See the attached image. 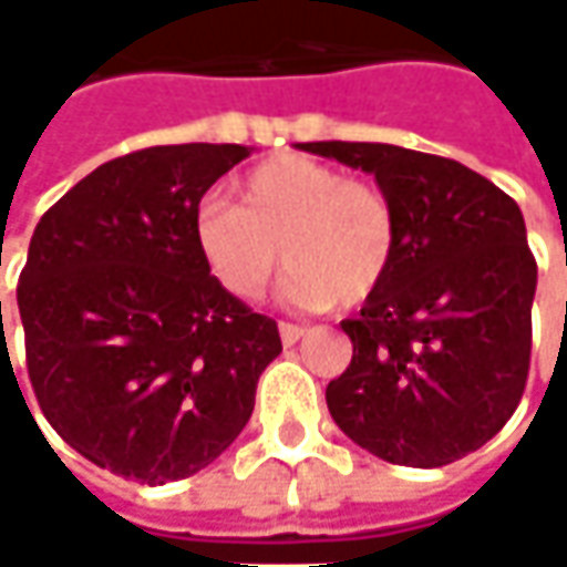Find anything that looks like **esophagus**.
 Returning a JSON list of instances; mask_svg holds the SVG:
<instances>
[{
    "mask_svg": "<svg viewBox=\"0 0 567 567\" xmlns=\"http://www.w3.org/2000/svg\"><path fill=\"white\" fill-rule=\"evenodd\" d=\"M279 337H282L285 347H291V343H298V340L305 337V328H301V324H288V321H282V324H279Z\"/></svg>",
    "mask_w": 567,
    "mask_h": 567,
    "instance_id": "34e87169",
    "label": "esophagus"
}]
</instances>
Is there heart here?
<instances>
[{
	"label": "heart",
	"instance_id": "obj_1",
	"mask_svg": "<svg viewBox=\"0 0 567 567\" xmlns=\"http://www.w3.org/2000/svg\"><path fill=\"white\" fill-rule=\"evenodd\" d=\"M236 200L210 197L194 214V246L233 298L256 301L279 259L285 298L298 308H353L386 282L399 217L377 184L285 152L236 181Z\"/></svg>",
	"mask_w": 567,
	"mask_h": 567
}]
</instances>
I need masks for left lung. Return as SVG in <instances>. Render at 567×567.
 <instances>
[{"label": "left lung", "instance_id": "left-lung-1", "mask_svg": "<svg viewBox=\"0 0 567 567\" xmlns=\"http://www.w3.org/2000/svg\"><path fill=\"white\" fill-rule=\"evenodd\" d=\"M373 175L399 217L386 282L357 318L350 367L328 383L340 432L389 464L444 467L516 412L533 350L536 259L523 210L461 162L383 142H301Z\"/></svg>", "mask_w": 567, "mask_h": 567}]
</instances>
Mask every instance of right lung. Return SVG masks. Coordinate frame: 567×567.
Masks as SVG:
<instances>
[{
  "label": "right lung",
  "mask_w": 567,
  "mask_h": 567,
  "mask_svg": "<svg viewBox=\"0 0 567 567\" xmlns=\"http://www.w3.org/2000/svg\"><path fill=\"white\" fill-rule=\"evenodd\" d=\"M249 145H155L78 181L19 279L28 380L54 432L138 484L204 471L246 429L282 353L272 318L207 272L194 214Z\"/></svg>",
  "instance_id": "1"
}]
</instances>
